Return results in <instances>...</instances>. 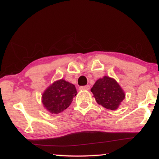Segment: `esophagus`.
<instances>
[{
    "instance_id": "esophagus-1",
    "label": "esophagus",
    "mask_w": 159,
    "mask_h": 159,
    "mask_svg": "<svg viewBox=\"0 0 159 159\" xmlns=\"http://www.w3.org/2000/svg\"><path fill=\"white\" fill-rule=\"evenodd\" d=\"M80 89L81 90H89L90 89V85H86V86H81L80 87Z\"/></svg>"
}]
</instances>
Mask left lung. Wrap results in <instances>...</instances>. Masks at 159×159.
I'll list each match as a JSON object with an SVG mask.
<instances>
[{"label": "left lung", "mask_w": 159, "mask_h": 159, "mask_svg": "<svg viewBox=\"0 0 159 159\" xmlns=\"http://www.w3.org/2000/svg\"><path fill=\"white\" fill-rule=\"evenodd\" d=\"M91 92L98 104L110 110H116L125 98L119 84L107 76L98 79L91 88Z\"/></svg>", "instance_id": "1"}]
</instances>
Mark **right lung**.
<instances>
[{
  "label": "right lung",
  "mask_w": 159,
  "mask_h": 159,
  "mask_svg": "<svg viewBox=\"0 0 159 159\" xmlns=\"http://www.w3.org/2000/svg\"><path fill=\"white\" fill-rule=\"evenodd\" d=\"M77 95L75 87L72 84L61 79L55 81L43 94V103L52 114H59L72 103Z\"/></svg>",
  "instance_id": "1"
}]
</instances>
